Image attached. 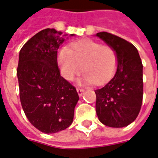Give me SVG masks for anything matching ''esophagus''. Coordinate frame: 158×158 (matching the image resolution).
<instances>
[{
	"instance_id": "obj_1",
	"label": "esophagus",
	"mask_w": 158,
	"mask_h": 158,
	"mask_svg": "<svg viewBox=\"0 0 158 158\" xmlns=\"http://www.w3.org/2000/svg\"><path fill=\"white\" fill-rule=\"evenodd\" d=\"M77 92H78V94H79V96L81 97L83 95V94H84L85 90H84V89H77Z\"/></svg>"
}]
</instances>
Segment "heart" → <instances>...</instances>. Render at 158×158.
<instances>
[{"label": "heart", "mask_w": 158, "mask_h": 158, "mask_svg": "<svg viewBox=\"0 0 158 158\" xmlns=\"http://www.w3.org/2000/svg\"><path fill=\"white\" fill-rule=\"evenodd\" d=\"M58 63L62 76L73 80L81 70L85 71L79 85H101L110 79L117 66V55L111 47L92 39H82L73 43L72 49L64 47L59 50Z\"/></svg>", "instance_id": "obj_1"}]
</instances>
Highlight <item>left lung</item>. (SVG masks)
<instances>
[{
	"mask_svg": "<svg viewBox=\"0 0 158 158\" xmlns=\"http://www.w3.org/2000/svg\"><path fill=\"white\" fill-rule=\"evenodd\" d=\"M117 55L115 74L103 88L96 89V114L102 124L121 128L137 117L142 103L143 80L141 58L131 43L106 31L98 32Z\"/></svg>",
	"mask_w": 158,
	"mask_h": 158,
	"instance_id": "1",
	"label": "left lung"
}]
</instances>
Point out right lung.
Masks as SVG:
<instances>
[{
	"label": "right lung",
	"instance_id": "obj_1",
	"mask_svg": "<svg viewBox=\"0 0 158 158\" xmlns=\"http://www.w3.org/2000/svg\"><path fill=\"white\" fill-rule=\"evenodd\" d=\"M69 37L54 28L42 30L19 52L17 70L20 100L30 123L47 134L72 124L79 100L76 89L60 75L58 49Z\"/></svg>",
	"mask_w": 158,
	"mask_h": 158
}]
</instances>
